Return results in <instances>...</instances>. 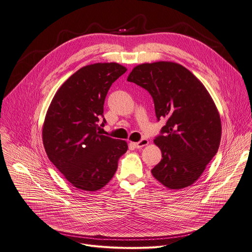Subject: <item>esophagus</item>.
<instances>
[{"label": "esophagus", "instance_id": "esophagus-1", "mask_svg": "<svg viewBox=\"0 0 252 252\" xmlns=\"http://www.w3.org/2000/svg\"><path fill=\"white\" fill-rule=\"evenodd\" d=\"M147 144H149V140L145 139V138L141 139L139 142H134V143H133V145H134L136 149H141V147L146 146Z\"/></svg>", "mask_w": 252, "mask_h": 252}]
</instances>
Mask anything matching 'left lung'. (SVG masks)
Returning a JSON list of instances; mask_svg holds the SVG:
<instances>
[{"mask_svg":"<svg viewBox=\"0 0 252 252\" xmlns=\"http://www.w3.org/2000/svg\"><path fill=\"white\" fill-rule=\"evenodd\" d=\"M127 80L151 94L157 118L166 120L164 135L154 140L162 158L152 170L153 176L173 190L192 185L220 142V118L210 93L194 74L170 61L139 64Z\"/></svg>","mask_w":252,"mask_h":252,"instance_id":"1","label":"left lung"}]
</instances>
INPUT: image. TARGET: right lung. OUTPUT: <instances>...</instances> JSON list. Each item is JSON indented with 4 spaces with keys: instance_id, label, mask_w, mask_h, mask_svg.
Listing matches in <instances>:
<instances>
[{
    "instance_id": "right-lung-1",
    "label": "right lung",
    "mask_w": 252,
    "mask_h": 252,
    "mask_svg": "<svg viewBox=\"0 0 252 252\" xmlns=\"http://www.w3.org/2000/svg\"><path fill=\"white\" fill-rule=\"evenodd\" d=\"M127 71L118 63H94L77 70L54 95L42 125L49 159L74 187L94 192L114 177L125 140L97 131L108 91ZM103 119L100 126H103Z\"/></svg>"
}]
</instances>
